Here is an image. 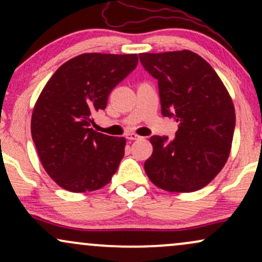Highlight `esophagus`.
Listing matches in <instances>:
<instances>
[{
    "label": "esophagus",
    "mask_w": 262,
    "mask_h": 262,
    "mask_svg": "<svg viewBox=\"0 0 262 262\" xmlns=\"http://www.w3.org/2000/svg\"><path fill=\"white\" fill-rule=\"evenodd\" d=\"M125 138H127V139H128L129 141H133V140H138V139H140L139 135L135 134V133H128L127 135H125Z\"/></svg>",
    "instance_id": "1"
}]
</instances>
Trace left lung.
Instances as JSON below:
<instances>
[{
    "mask_svg": "<svg viewBox=\"0 0 262 262\" xmlns=\"http://www.w3.org/2000/svg\"><path fill=\"white\" fill-rule=\"evenodd\" d=\"M139 59L158 80L162 116L179 122L175 139L150 138L146 175L169 192L203 188L230 154L235 111L229 93L212 66L193 52L143 53Z\"/></svg>",
    "mask_w": 262,
    "mask_h": 262,
    "instance_id": "obj_1",
    "label": "left lung"
}]
</instances>
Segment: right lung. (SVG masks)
Returning <instances> with one entry per match:
<instances>
[{
    "mask_svg": "<svg viewBox=\"0 0 262 262\" xmlns=\"http://www.w3.org/2000/svg\"><path fill=\"white\" fill-rule=\"evenodd\" d=\"M138 65L137 54H81L50 77L32 114V138L48 175L70 192L110 183L124 156L125 138L93 130L112 90Z\"/></svg>",
    "mask_w": 262,
    "mask_h": 262,
    "instance_id": "1",
    "label": "right lung"
}]
</instances>
